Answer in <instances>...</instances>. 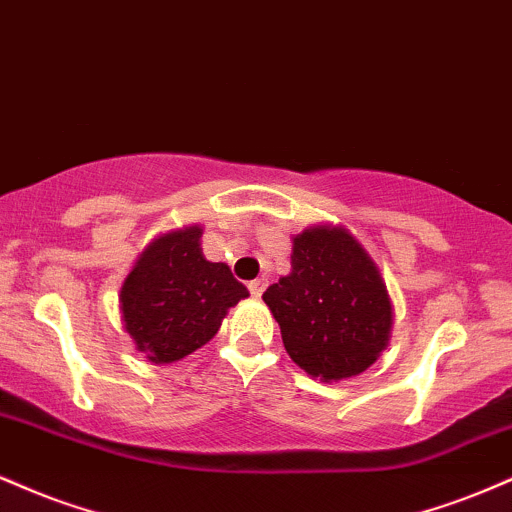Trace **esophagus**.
Segmentation results:
<instances>
[{
    "mask_svg": "<svg viewBox=\"0 0 512 512\" xmlns=\"http://www.w3.org/2000/svg\"><path fill=\"white\" fill-rule=\"evenodd\" d=\"M248 289H250V293L255 298H260L262 293H264V289H267V279H255V281H250L248 284Z\"/></svg>",
    "mask_w": 512,
    "mask_h": 512,
    "instance_id": "34e87169",
    "label": "esophagus"
}]
</instances>
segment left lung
Segmentation results:
<instances>
[{"mask_svg": "<svg viewBox=\"0 0 512 512\" xmlns=\"http://www.w3.org/2000/svg\"><path fill=\"white\" fill-rule=\"evenodd\" d=\"M262 298L291 361L325 383L363 373L390 342V293L378 264L344 226L298 233L291 274Z\"/></svg>", "mask_w": 512, "mask_h": 512, "instance_id": "left-lung-1", "label": "left lung"}]
</instances>
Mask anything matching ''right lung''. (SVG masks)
<instances>
[{
	"mask_svg": "<svg viewBox=\"0 0 512 512\" xmlns=\"http://www.w3.org/2000/svg\"><path fill=\"white\" fill-rule=\"evenodd\" d=\"M202 226L149 243L120 291V313L137 351L151 363L185 358L219 332L228 308L248 298L223 262L202 255Z\"/></svg>",
	"mask_w": 512,
	"mask_h": 512,
	"instance_id": "add662e5",
	"label": "right lung"
}]
</instances>
